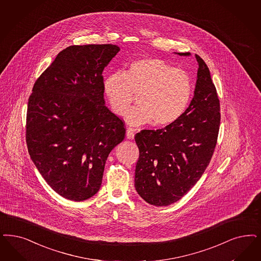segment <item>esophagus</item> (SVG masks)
<instances>
[{
    "label": "esophagus",
    "mask_w": 261,
    "mask_h": 261,
    "mask_svg": "<svg viewBox=\"0 0 261 261\" xmlns=\"http://www.w3.org/2000/svg\"><path fill=\"white\" fill-rule=\"evenodd\" d=\"M126 136L128 139H134L135 136V130L133 128H127L126 130Z\"/></svg>",
    "instance_id": "1"
}]
</instances>
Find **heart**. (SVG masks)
Wrapping results in <instances>:
<instances>
[{"label":"heart","mask_w":261,"mask_h":261,"mask_svg":"<svg viewBox=\"0 0 261 261\" xmlns=\"http://www.w3.org/2000/svg\"><path fill=\"white\" fill-rule=\"evenodd\" d=\"M103 90L113 111L124 116L138 95L139 105L130 110V125H170L189 105L194 83L188 72L155 58L140 59L124 71L105 78Z\"/></svg>","instance_id":"obj_1"}]
</instances>
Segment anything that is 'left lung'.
Returning a JSON list of instances; mask_svg holds the SVG:
<instances>
[{
	"label": "left lung",
	"instance_id": "obj_1",
	"mask_svg": "<svg viewBox=\"0 0 261 261\" xmlns=\"http://www.w3.org/2000/svg\"><path fill=\"white\" fill-rule=\"evenodd\" d=\"M196 59L195 95L184 114L162 129H144L135 136L140 150L135 188L155 206L170 205L186 195L206 170L215 150L221 123L220 100L206 63L198 55Z\"/></svg>",
	"mask_w": 261,
	"mask_h": 261
}]
</instances>
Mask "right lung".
Instances as JSON below:
<instances>
[{"mask_svg":"<svg viewBox=\"0 0 261 261\" xmlns=\"http://www.w3.org/2000/svg\"><path fill=\"white\" fill-rule=\"evenodd\" d=\"M114 44L72 45L36 80L28 101V151L48 185L82 201L101 186L106 160L125 137L124 121L104 104L103 70Z\"/></svg>","mask_w":261,"mask_h":261,"instance_id":"1","label":"right lung"}]
</instances>
